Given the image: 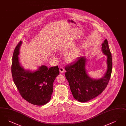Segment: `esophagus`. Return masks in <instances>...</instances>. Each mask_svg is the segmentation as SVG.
Returning a JSON list of instances; mask_svg holds the SVG:
<instances>
[{
	"label": "esophagus",
	"instance_id": "esophagus-1",
	"mask_svg": "<svg viewBox=\"0 0 126 126\" xmlns=\"http://www.w3.org/2000/svg\"><path fill=\"white\" fill-rule=\"evenodd\" d=\"M60 73H64V72H65V69H64V68L63 67H60Z\"/></svg>",
	"mask_w": 126,
	"mask_h": 126
}]
</instances>
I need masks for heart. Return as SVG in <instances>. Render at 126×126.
I'll list each match as a JSON object with an SVG mask.
<instances>
[{
    "label": "heart",
    "instance_id": "1",
    "mask_svg": "<svg viewBox=\"0 0 126 126\" xmlns=\"http://www.w3.org/2000/svg\"><path fill=\"white\" fill-rule=\"evenodd\" d=\"M79 52L77 49H74L67 52L65 55V59L67 62H71L78 57Z\"/></svg>",
    "mask_w": 126,
    "mask_h": 126
}]
</instances>
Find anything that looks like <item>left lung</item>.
<instances>
[{"instance_id":"left-lung-1","label":"left lung","mask_w":126,"mask_h":126,"mask_svg":"<svg viewBox=\"0 0 126 126\" xmlns=\"http://www.w3.org/2000/svg\"><path fill=\"white\" fill-rule=\"evenodd\" d=\"M102 53L107 56V69L103 77L99 79L91 78L87 74L85 66L87 59L80 57L65 67V76L74 98L81 102H88L101 94L105 89L111 76L112 57L105 39L102 44Z\"/></svg>"}]
</instances>
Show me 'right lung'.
Listing matches in <instances>:
<instances>
[{"instance_id":"add662e5","label":"right lung","mask_w":126,"mask_h":126,"mask_svg":"<svg viewBox=\"0 0 126 126\" xmlns=\"http://www.w3.org/2000/svg\"><path fill=\"white\" fill-rule=\"evenodd\" d=\"M22 42L15 48L12 58L13 79L19 93L26 101L33 105L42 106L49 102L53 92L54 80L60 74L58 66L48 68L39 66L35 71L25 69L21 66L18 55Z\"/></svg>"}]
</instances>
